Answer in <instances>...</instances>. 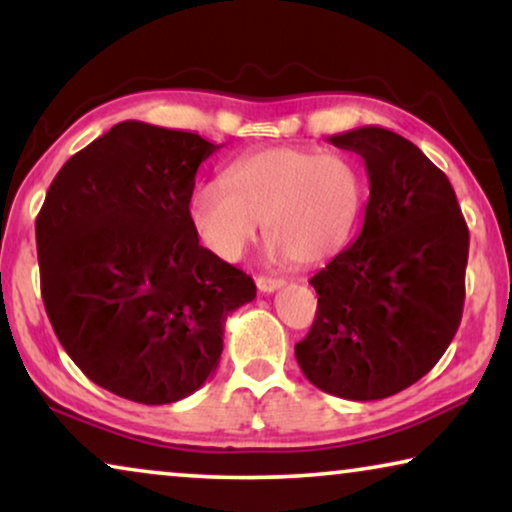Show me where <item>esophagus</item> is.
Listing matches in <instances>:
<instances>
[{
    "mask_svg": "<svg viewBox=\"0 0 512 512\" xmlns=\"http://www.w3.org/2000/svg\"><path fill=\"white\" fill-rule=\"evenodd\" d=\"M286 282L282 277H268V275H261L256 279V286H258V291L261 293H272V291H277V289H282Z\"/></svg>",
    "mask_w": 512,
    "mask_h": 512,
    "instance_id": "1",
    "label": "esophagus"
}]
</instances>
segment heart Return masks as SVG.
I'll list each match as a JSON object with an SVG mask.
<instances>
[{
  "instance_id": "heart-1",
  "label": "heart",
  "mask_w": 512,
  "mask_h": 512,
  "mask_svg": "<svg viewBox=\"0 0 512 512\" xmlns=\"http://www.w3.org/2000/svg\"><path fill=\"white\" fill-rule=\"evenodd\" d=\"M366 202V174L345 151L277 144L235 158L223 181L193 191L191 219L200 240L237 261L261 235L272 254L300 265L324 263L347 247Z\"/></svg>"
}]
</instances>
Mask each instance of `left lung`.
Returning <instances> with one entry per match:
<instances>
[{
    "label": "left lung",
    "instance_id": "8db88e82",
    "mask_svg": "<svg viewBox=\"0 0 512 512\" xmlns=\"http://www.w3.org/2000/svg\"><path fill=\"white\" fill-rule=\"evenodd\" d=\"M370 179L363 228L310 279L317 317L296 345L307 380L347 401H380L436 366L466 298L468 226L457 195L415 144L356 128L328 137Z\"/></svg>",
    "mask_w": 512,
    "mask_h": 512
}]
</instances>
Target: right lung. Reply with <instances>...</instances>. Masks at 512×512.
I'll list each match as a JSON object with an SVG mask.
<instances>
[{
	"label": "right lung",
	"mask_w": 512,
	"mask_h": 512,
	"mask_svg": "<svg viewBox=\"0 0 512 512\" xmlns=\"http://www.w3.org/2000/svg\"><path fill=\"white\" fill-rule=\"evenodd\" d=\"M219 146L123 121L55 174L37 216L41 298L83 375L144 405L174 403L219 366L223 324L256 298L200 244L195 172Z\"/></svg>",
	"instance_id": "1"
}]
</instances>
